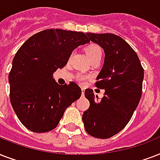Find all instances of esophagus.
<instances>
[{"label": "esophagus", "instance_id": "34e87169", "mask_svg": "<svg viewBox=\"0 0 160 160\" xmlns=\"http://www.w3.org/2000/svg\"><path fill=\"white\" fill-rule=\"evenodd\" d=\"M81 91H82V92H81V95H82V96L84 95H85V90H84V89H82V90H81Z\"/></svg>", "mask_w": 160, "mask_h": 160}]
</instances>
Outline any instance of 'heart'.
<instances>
[{
    "label": "heart",
    "mask_w": 160,
    "mask_h": 160,
    "mask_svg": "<svg viewBox=\"0 0 160 160\" xmlns=\"http://www.w3.org/2000/svg\"><path fill=\"white\" fill-rule=\"evenodd\" d=\"M85 53L90 60V61H92L96 59H101L102 57V50L100 46L96 45V44H90L85 47ZM89 76L85 75H78V80L80 82L83 83L85 82V80H87Z\"/></svg>",
    "instance_id": "1"
}]
</instances>
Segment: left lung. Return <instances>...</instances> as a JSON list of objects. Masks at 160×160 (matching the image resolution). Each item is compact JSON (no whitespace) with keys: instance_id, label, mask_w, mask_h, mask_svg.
<instances>
[{"instance_id":"obj_1","label":"left lung","mask_w":160,"mask_h":160,"mask_svg":"<svg viewBox=\"0 0 160 160\" xmlns=\"http://www.w3.org/2000/svg\"><path fill=\"white\" fill-rule=\"evenodd\" d=\"M105 52V61L95 85L105 90L101 100L87 89L90 107L84 112L85 129L91 136L108 139L121 131L131 119L142 95L144 69L135 51L114 34L86 33Z\"/></svg>"}]
</instances>
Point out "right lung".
<instances>
[{"label":"right lung","instance_id":"right-lung-1","mask_svg":"<svg viewBox=\"0 0 160 160\" xmlns=\"http://www.w3.org/2000/svg\"><path fill=\"white\" fill-rule=\"evenodd\" d=\"M90 43L83 32L49 29L31 36L21 46L9 74L10 99L24 126L36 133L57 126L66 108L80 99L74 82L59 85L53 78L78 46Z\"/></svg>","mask_w":160,"mask_h":160}]
</instances>
